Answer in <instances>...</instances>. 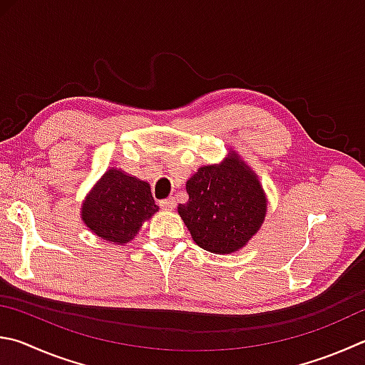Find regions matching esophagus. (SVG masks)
Returning <instances> with one entry per match:
<instances>
[{
    "label": "esophagus",
    "instance_id": "obj_1",
    "mask_svg": "<svg viewBox=\"0 0 365 365\" xmlns=\"http://www.w3.org/2000/svg\"><path fill=\"white\" fill-rule=\"evenodd\" d=\"M160 205H161V209H164V210L175 209V197L170 196V197H168V200H161Z\"/></svg>",
    "mask_w": 365,
    "mask_h": 365
}]
</instances>
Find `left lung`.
<instances>
[{"label":"left lung","mask_w":365,"mask_h":365,"mask_svg":"<svg viewBox=\"0 0 365 365\" xmlns=\"http://www.w3.org/2000/svg\"><path fill=\"white\" fill-rule=\"evenodd\" d=\"M187 193L188 201L178 204V214L193 241L212 254L242 249L267 215L258 177L235 151L220 164L197 169L187 182Z\"/></svg>","instance_id":"obj_1"}]
</instances>
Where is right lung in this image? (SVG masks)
<instances>
[{
  "mask_svg": "<svg viewBox=\"0 0 365 365\" xmlns=\"http://www.w3.org/2000/svg\"><path fill=\"white\" fill-rule=\"evenodd\" d=\"M158 209L147 182L113 168L86 196L81 218L92 233L119 246L134 240Z\"/></svg>",
  "mask_w": 365,
  "mask_h": 365,
  "instance_id": "obj_1",
  "label": "right lung"
}]
</instances>
